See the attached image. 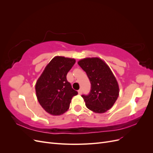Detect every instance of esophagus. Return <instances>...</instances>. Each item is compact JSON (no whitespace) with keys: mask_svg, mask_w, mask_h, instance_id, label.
Returning <instances> with one entry per match:
<instances>
[{"mask_svg":"<svg viewBox=\"0 0 153 153\" xmlns=\"http://www.w3.org/2000/svg\"><path fill=\"white\" fill-rule=\"evenodd\" d=\"M78 94H82V89H79L78 91Z\"/></svg>","mask_w":153,"mask_h":153,"instance_id":"esophagus-1","label":"esophagus"}]
</instances>
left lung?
Returning <instances> with one entry per match:
<instances>
[{
	"instance_id": "1",
	"label": "left lung",
	"mask_w": 153,
	"mask_h": 153,
	"mask_svg": "<svg viewBox=\"0 0 153 153\" xmlns=\"http://www.w3.org/2000/svg\"><path fill=\"white\" fill-rule=\"evenodd\" d=\"M86 72L91 84L88 95H82L87 108L102 114L112 107L119 93V88L113 73L102 59L85 58L78 62Z\"/></svg>"
}]
</instances>
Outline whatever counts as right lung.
I'll use <instances>...</instances> for the list:
<instances>
[{"label": "right lung", "mask_w": 153, "mask_h": 153, "mask_svg": "<svg viewBox=\"0 0 153 153\" xmlns=\"http://www.w3.org/2000/svg\"><path fill=\"white\" fill-rule=\"evenodd\" d=\"M75 61L74 59L55 57L36 82L37 98L43 109L51 115H59L66 112L72 98L78 94L66 79Z\"/></svg>", "instance_id": "right-lung-1"}]
</instances>
